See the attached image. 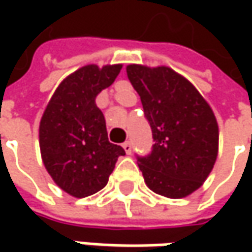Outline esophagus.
Returning a JSON list of instances; mask_svg holds the SVG:
<instances>
[{"label": "esophagus", "instance_id": "esophagus-1", "mask_svg": "<svg viewBox=\"0 0 252 252\" xmlns=\"http://www.w3.org/2000/svg\"><path fill=\"white\" fill-rule=\"evenodd\" d=\"M122 147L125 149V151H126V154H130V153H131L130 141H125V143L122 144Z\"/></svg>", "mask_w": 252, "mask_h": 252}]
</instances>
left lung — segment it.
<instances>
[{"mask_svg":"<svg viewBox=\"0 0 252 252\" xmlns=\"http://www.w3.org/2000/svg\"><path fill=\"white\" fill-rule=\"evenodd\" d=\"M126 73L154 139L151 154L137 158L144 182L161 196L185 198L203 185L215 167L216 116L195 85L171 67L129 64Z\"/></svg>","mask_w":252,"mask_h":252,"instance_id":"8db88e82","label":"left lung"}]
</instances>
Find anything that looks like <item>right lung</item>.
<instances>
[{
	"label": "right lung",
	"mask_w": 252,
	"mask_h": 252,
	"mask_svg": "<svg viewBox=\"0 0 252 252\" xmlns=\"http://www.w3.org/2000/svg\"><path fill=\"white\" fill-rule=\"evenodd\" d=\"M122 64H87L67 75L52 95L39 125L44 168L54 184L74 198L101 190L109 181L121 146L108 140L96 96L111 87Z\"/></svg>",
	"instance_id": "add662e5"
}]
</instances>
